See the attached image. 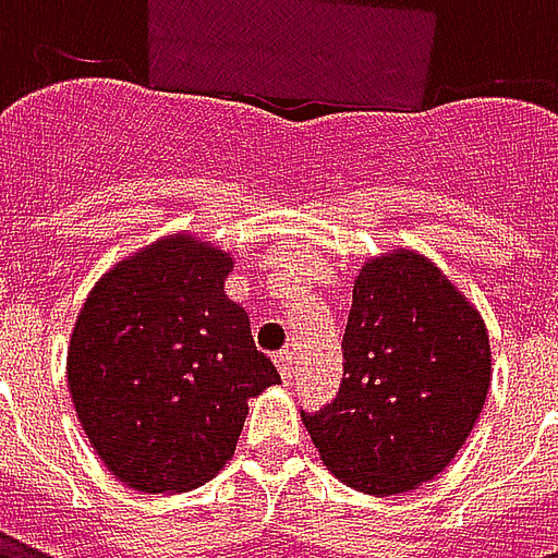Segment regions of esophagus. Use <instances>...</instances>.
Listing matches in <instances>:
<instances>
[{
    "label": "esophagus",
    "mask_w": 558,
    "mask_h": 558,
    "mask_svg": "<svg viewBox=\"0 0 558 558\" xmlns=\"http://www.w3.org/2000/svg\"><path fill=\"white\" fill-rule=\"evenodd\" d=\"M275 364H278L280 379H283V383H292V350H280L278 355H275Z\"/></svg>",
    "instance_id": "esophagus-1"
}]
</instances>
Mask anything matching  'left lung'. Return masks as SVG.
<instances>
[{"label": "left lung", "mask_w": 558, "mask_h": 558, "mask_svg": "<svg viewBox=\"0 0 558 558\" xmlns=\"http://www.w3.org/2000/svg\"><path fill=\"white\" fill-rule=\"evenodd\" d=\"M335 403L302 412L319 460L347 487L400 496L463 448L490 391L478 307L412 247L371 256L352 287Z\"/></svg>", "instance_id": "8db88e82"}]
</instances>
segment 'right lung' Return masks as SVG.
Wrapping results in <instances>:
<instances>
[{"mask_svg":"<svg viewBox=\"0 0 558 558\" xmlns=\"http://www.w3.org/2000/svg\"><path fill=\"white\" fill-rule=\"evenodd\" d=\"M232 256L194 232L119 259L83 302L68 347L80 427L116 478L194 490L239 442L247 400L278 386L244 307L223 292Z\"/></svg>","mask_w":558,"mask_h":558,"instance_id":"right-lung-1","label":"right lung"}]
</instances>
